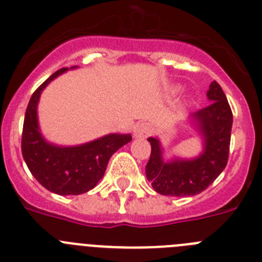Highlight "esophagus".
Returning <instances> with one entry per match:
<instances>
[{"label":"esophagus","mask_w":262,"mask_h":262,"mask_svg":"<svg viewBox=\"0 0 262 262\" xmlns=\"http://www.w3.org/2000/svg\"><path fill=\"white\" fill-rule=\"evenodd\" d=\"M152 131V127L148 123H138L134 127V136L136 139H144L147 138Z\"/></svg>","instance_id":"esophagus-1"}]
</instances>
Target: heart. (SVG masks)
<instances>
[{
	"mask_svg": "<svg viewBox=\"0 0 262 262\" xmlns=\"http://www.w3.org/2000/svg\"><path fill=\"white\" fill-rule=\"evenodd\" d=\"M182 92V88L181 86H176V88H173V90H172V93L173 94H180Z\"/></svg>",
	"mask_w": 262,
	"mask_h": 262,
	"instance_id": "obj_1",
	"label": "heart"
}]
</instances>
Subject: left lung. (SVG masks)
Instances as JSON below:
<instances>
[{
	"instance_id": "left-lung-1",
	"label": "left lung",
	"mask_w": 262,
	"mask_h": 262,
	"mask_svg": "<svg viewBox=\"0 0 262 262\" xmlns=\"http://www.w3.org/2000/svg\"><path fill=\"white\" fill-rule=\"evenodd\" d=\"M207 99L210 101L207 107L189 117V123L202 142V151L198 156L186 159L173 155L165 160L161 140L157 136L148 138L152 151L145 166V176L159 194L196 195L207 189L226 168L230 152L232 111L216 81L210 84Z\"/></svg>"
}]
</instances>
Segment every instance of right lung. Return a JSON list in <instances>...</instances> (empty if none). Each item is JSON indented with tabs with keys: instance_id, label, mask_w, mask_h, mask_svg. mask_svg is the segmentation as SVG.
Segmentation results:
<instances>
[{
	"instance_id": "add662e5",
	"label": "right lung",
	"mask_w": 262,
	"mask_h": 262,
	"mask_svg": "<svg viewBox=\"0 0 262 262\" xmlns=\"http://www.w3.org/2000/svg\"><path fill=\"white\" fill-rule=\"evenodd\" d=\"M77 67H72L76 69ZM69 68L55 72L34 92L27 106L22 134V155L36 181L59 195H78L93 189L103 177L108 160L131 142L129 134H108L78 145L48 142L40 131L38 105L41 92Z\"/></svg>"
}]
</instances>
